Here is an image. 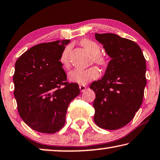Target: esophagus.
<instances>
[{
	"instance_id": "1",
	"label": "esophagus",
	"mask_w": 160,
	"mask_h": 160,
	"mask_svg": "<svg viewBox=\"0 0 160 160\" xmlns=\"http://www.w3.org/2000/svg\"><path fill=\"white\" fill-rule=\"evenodd\" d=\"M79 88H80V90L81 92H84V91L86 90V88H87V87H86L85 85H80L79 86Z\"/></svg>"
}]
</instances>
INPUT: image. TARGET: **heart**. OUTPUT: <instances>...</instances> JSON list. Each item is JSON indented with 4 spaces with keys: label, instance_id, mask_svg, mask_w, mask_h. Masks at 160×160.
<instances>
[{
    "label": "heart",
    "instance_id": "b5f03b06",
    "mask_svg": "<svg viewBox=\"0 0 160 160\" xmlns=\"http://www.w3.org/2000/svg\"><path fill=\"white\" fill-rule=\"evenodd\" d=\"M82 46L92 55V62L101 66H104L107 64L106 59L100 55L101 48L97 42L89 39H85L81 42ZM70 46H67L63 50L60 55V61L65 68L70 65ZM100 75L99 70L96 67H90L88 69L80 70L75 69L68 73V78L72 82L78 83L80 85H86L88 82L96 79Z\"/></svg>",
    "mask_w": 160,
    "mask_h": 160
}]
</instances>
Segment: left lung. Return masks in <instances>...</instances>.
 I'll use <instances>...</instances> for the list:
<instances>
[{
  "label": "left lung",
  "instance_id": "obj_1",
  "mask_svg": "<svg viewBox=\"0 0 160 160\" xmlns=\"http://www.w3.org/2000/svg\"><path fill=\"white\" fill-rule=\"evenodd\" d=\"M111 58L102 79L90 88L95 93L94 121L105 130H118L130 122L139 110L147 84L146 61L140 47L114 33H95Z\"/></svg>",
  "mask_w": 160,
  "mask_h": 160
}]
</instances>
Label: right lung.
<instances>
[{"mask_svg":"<svg viewBox=\"0 0 160 160\" xmlns=\"http://www.w3.org/2000/svg\"><path fill=\"white\" fill-rule=\"evenodd\" d=\"M69 40L40 43L22 54L15 64L14 96L22 120L39 132L51 134L65 123L70 102L79 95L77 83L66 82L60 61Z\"/></svg>","mask_w":160,"mask_h":160,"instance_id":"add662e5","label":"right lung"}]
</instances>
